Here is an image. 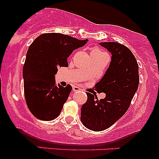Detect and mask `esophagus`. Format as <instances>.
Listing matches in <instances>:
<instances>
[{
	"label": "esophagus",
	"mask_w": 159,
	"mask_h": 159,
	"mask_svg": "<svg viewBox=\"0 0 159 159\" xmlns=\"http://www.w3.org/2000/svg\"><path fill=\"white\" fill-rule=\"evenodd\" d=\"M72 90H73L74 92H78V91L81 90V89H80L78 87H76V86H74V87H72Z\"/></svg>",
	"instance_id": "obj_1"
}]
</instances>
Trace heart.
I'll use <instances>...</instances> for the list:
<instances>
[{
    "mask_svg": "<svg viewBox=\"0 0 159 159\" xmlns=\"http://www.w3.org/2000/svg\"><path fill=\"white\" fill-rule=\"evenodd\" d=\"M92 52H93V53H96V54H102V53H103V52H102L101 51L98 50V49H94L93 51H92Z\"/></svg>",
    "mask_w": 159,
    "mask_h": 159,
    "instance_id": "1",
    "label": "heart"
}]
</instances>
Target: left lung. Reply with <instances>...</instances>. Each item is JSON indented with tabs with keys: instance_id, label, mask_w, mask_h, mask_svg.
<instances>
[{
	"instance_id": "8db88e82",
	"label": "left lung",
	"mask_w": 159,
	"mask_h": 159,
	"mask_svg": "<svg viewBox=\"0 0 159 159\" xmlns=\"http://www.w3.org/2000/svg\"><path fill=\"white\" fill-rule=\"evenodd\" d=\"M111 53L108 69L95 87L105 93V98L87 93L82 105L81 123L86 128L100 132L114 124L126 112L139 84L138 64L134 54L125 45L115 42L100 43Z\"/></svg>"
}]
</instances>
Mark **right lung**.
I'll list each match as a JSON object with an SVG mask.
<instances>
[{
    "mask_svg": "<svg viewBox=\"0 0 159 159\" xmlns=\"http://www.w3.org/2000/svg\"><path fill=\"white\" fill-rule=\"evenodd\" d=\"M88 39L58 33L43 34L29 47L23 66L24 91L29 110L39 120L50 121L61 114L72 86L56 85L58 67L68 66L67 58Z\"/></svg>",
    "mask_w": 159,
    "mask_h": 159,
    "instance_id": "right-lung-1",
    "label": "right lung"
}]
</instances>
